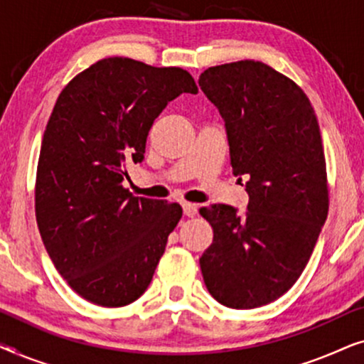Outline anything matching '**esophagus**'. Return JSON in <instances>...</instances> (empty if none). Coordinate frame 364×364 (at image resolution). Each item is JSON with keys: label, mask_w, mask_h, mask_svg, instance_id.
Returning <instances> with one entry per match:
<instances>
[{"label": "esophagus", "mask_w": 364, "mask_h": 364, "mask_svg": "<svg viewBox=\"0 0 364 364\" xmlns=\"http://www.w3.org/2000/svg\"><path fill=\"white\" fill-rule=\"evenodd\" d=\"M182 208H183V215H186V217H196L197 215V205H196V203L183 202Z\"/></svg>", "instance_id": "34e87169"}]
</instances>
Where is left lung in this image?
I'll list each match as a JSON object with an SVG mask.
<instances>
[{
    "instance_id": "obj_1",
    "label": "left lung",
    "mask_w": 364,
    "mask_h": 364,
    "mask_svg": "<svg viewBox=\"0 0 364 364\" xmlns=\"http://www.w3.org/2000/svg\"><path fill=\"white\" fill-rule=\"evenodd\" d=\"M198 86L225 121L235 177H247L248 210L202 207L213 228L200 257L218 303L250 310L295 285L326 220L328 181L320 126L295 81L260 61L205 69Z\"/></svg>"
}]
</instances>
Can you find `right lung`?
Instances as JSON below:
<instances>
[{"instance_id":"right-lung-1","label":"right lung","mask_w":364,"mask_h":364,"mask_svg":"<svg viewBox=\"0 0 364 364\" xmlns=\"http://www.w3.org/2000/svg\"><path fill=\"white\" fill-rule=\"evenodd\" d=\"M182 92H198L186 69L116 56L79 73L54 104L38 161L36 222L59 275L94 305L136 301L182 218L178 203L122 186L156 117Z\"/></svg>"}]
</instances>
